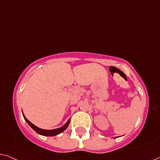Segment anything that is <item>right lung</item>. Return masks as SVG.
Here are the masks:
<instances>
[{
    "mask_svg": "<svg viewBox=\"0 0 160 160\" xmlns=\"http://www.w3.org/2000/svg\"><path fill=\"white\" fill-rule=\"evenodd\" d=\"M22 114H23V113H22ZM23 117H24V119H25V121L27 122V123L29 124L30 127H31V128L32 129V130H33L34 131H36L38 134L41 135H44V136H54V135H59L60 133L62 132L63 131H64L65 129L68 127L69 124H70V120H71V119H69L68 121L62 127H61V128L54 129V130H43V129H41V128H38V127H36V125H34L33 124L31 123V122H30L29 120H28L27 118L25 117V115L24 114H23Z\"/></svg>",
    "mask_w": 160,
    "mask_h": 160,
    "instance_id": "right-lung-1",
    "label": "right lung"
}]
</instances>
